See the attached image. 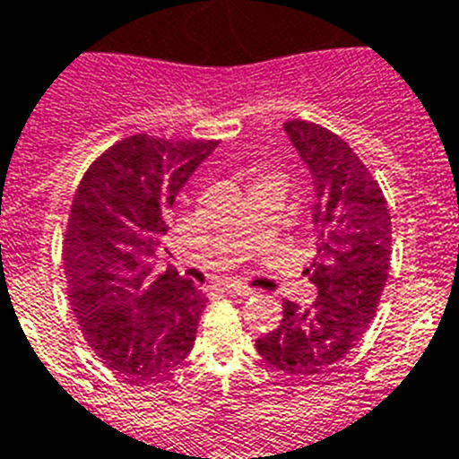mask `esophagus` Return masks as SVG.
<instances>
[{
    "instance_id": "34e87169",
    "label": "esophagus",
    "mask_w": 459,
    "mask_h": 459,
    "mask_svg": "<svg viewBox=\"0 0 459 459\" xmlns=\"http://www.w3.org/2000/svg\"><path fill=\"white\" fill-rule=\"evenodd\" d=\"M222 291L230 296H234V299H248V296H253V290H248V287H241V285H225L222 287Z\"/></svg>"
}]
</instances>
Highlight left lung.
<instances>
[{"label":"left lung","mask_w":459,"mask_h":459,"mask_svg":"<svg viewBox=\"0 0 459 459\" xmlns=\"http://www.w3.org/2000/svg\"><path fill=\"white\" fill-rule=\"evenodd\" d=\"M285 133L312 177V238L306 269L312 306L285 301L280 326L257 338L259 356L287 375H322L350 354L377 315L391 269V213L379 184L335 133L287 121Z\"/></svg>","instance_id":"left-lung-1"}]
</instances>
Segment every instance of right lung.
<instances>
[{"mask_svg": "<svg viewBox=\"0 0 459 459\" xmlns=\"http://www.w3.org/2000/svg\"><path fill=\"white\" fill-rule=\"evenodd\" d=\"M216 140L131 135L87 169L64 238L68 301L84 340L133 379L168 375L190 354L206 296L179 271H153L168 216Z\"/></svg>", "mask_w": 459, "mask_h": 459, "instance_id": "1", "label": "right lung"}]
</instances>
